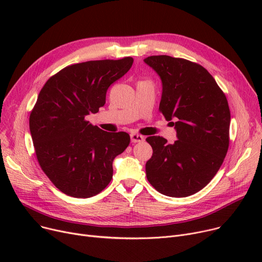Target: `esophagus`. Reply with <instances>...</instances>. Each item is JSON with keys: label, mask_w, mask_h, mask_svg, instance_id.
Returning <instances> with one entry per match:
<instances>
[{"label": "esophagus", "mask_w": 262, "mask_h": 262, "mask_svg": "<svg viewBox=\"0 0 262 262\" xmlns=\"http://www.w3.org/2000/svg\"><path fill=\"white\" fill-rule=\"evenodd\" d=\"M130 140L133 143H138V142H143L144 141V137L139 135V134H136L133 133L130 134Z\"/></svg>", "instance_id": "1"}]
</instances>
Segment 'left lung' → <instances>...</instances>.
I'll return each mask as SVG.
<instances>
[{"label":"left lung","instance_id":"8db88e82","mask_svg":"<svg viewBox=\"0 0 262 262\" xmlns=\"http://www.w3.org/2000/svg\"><path fill=\"white\" fill-rule=\"evenodd\" d=\"M144 62L161 78L159 112L175 122L173 144L159 136L147 137L153 155L146 177L161 194L185 198L207 186L222 166L229 145L230 112L224 92L199 63L168 55Z\"/></svg>","mask_w":262,"mask_h":262}]
</instances>
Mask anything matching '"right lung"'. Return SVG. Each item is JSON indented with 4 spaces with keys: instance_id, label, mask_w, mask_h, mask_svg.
<instances>
[{
    "instance_id": "add662e5",
    "label": "right lung",
    "mask_w": 262,
    "mask_h": 262,
    "mask_svg": "<svg viewBox=\"0 0 262 262\" xmlns=\"http://www.w3.org/2000/svg\"><path fill=\"white\" fill-rule=\"evenodd\" d=\"M133 62L124 57L68 66L40 90L30 130L41 169L64 194L91 198L112 181L113 161L128 146L130 137L125 132H104L86 116L104 106L107 89Z\"/></svg>"
}]
</instances>
